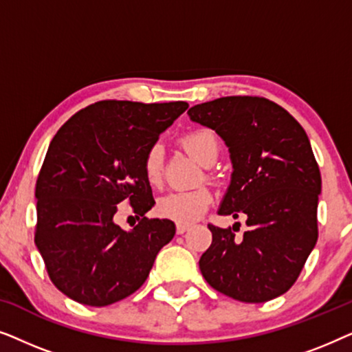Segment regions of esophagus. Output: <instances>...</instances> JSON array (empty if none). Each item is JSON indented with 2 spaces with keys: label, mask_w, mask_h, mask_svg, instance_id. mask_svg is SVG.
I'll use <instances>...</instances> for the list:
<instances>
[{
  "label": "esophagus",
  "mask_w": 352,
  "mask_h": 352,
  "mask_svg": "<svg viewBox=\"0 0 352 352\" xmlns=\"http://www.w3.org/2000/svg\"><path fill=\"white\" fill-rule=\"evenodd\" d=\"M189 229H190L189 224H177V226H176V232L179 234V235L184 234L186 230H189Z\"/></svg>",
  "instance_id": "1"
}]
</instances>
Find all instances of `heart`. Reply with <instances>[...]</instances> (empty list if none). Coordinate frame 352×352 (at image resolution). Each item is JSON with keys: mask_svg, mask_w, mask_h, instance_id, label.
I'll use <instances>...</instances> for the list:
<instances>
[{"mask_svg": "<svg viewBox=\"0 0 352 352\" xmlns=\"http://www.w3.org/2000/svg\"><path fill=\"white\" fill-rule=\"evenodd\" d=\"M182 146L201 165L208 166L219 153L218 136L211 129L201 128L187 133L182 138ZM163 147L160 142H153L142 157V175L152 187L162 184ZM213 204V194L206 187H197L190 190H173L157 201V213L165 219L179 224H189L199 219L210 205Z\"/></svg>", "mask_w": 352, "mask_h": 352, "instance_id": "obj_1", "label": "heart"}]
</instances>
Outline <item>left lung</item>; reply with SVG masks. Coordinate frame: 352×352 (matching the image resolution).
I'll return each instance as SVG.
<instances>
[{
	"mask_svg": "<svg viewBox=\"0 0 352 352\" xmlns=\"http://www.w3.org/2000/svg\"><path fill=\"white\" fill-rule=\"evenodd\" d=\"M187 113L229 147L234 171L219 214H245L248 226L237 237L208 224L213 240L199 261L201 276L237 301L274 300L296 282L319 235L322 179L307 134L285 109L258 96L219 98Z\"/></svg>",
	"mask_w": 352,
	"mask_h": 352,
	"instance_id": "8db88e82",
	"label": "left lung"
}]
</instances>
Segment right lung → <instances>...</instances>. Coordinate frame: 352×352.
Wrapping results in <instances>:
<instances>
[{"mask_svg":"<svg viewBox=\"0 0 352 352\" xmlns=\"http://www.w3.org/2000/svg\"><path fill=\"white\" fill-rule=\"evenodd\" d=\"M189 107L177 102L100 100L62 124L36 179L35 243L47 276L76 302L102 307L133 295L175 237L170 219H147L153 197L142 157ZM128 199L142 221L114 224Z\"/></svg>","mask_w":352,"mask_h":352,"instance_id":"right-lung-1","label":"right lung"}]
</instances>
